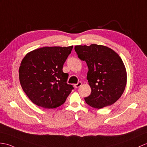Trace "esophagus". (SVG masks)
<instances>
[{
  "label": "esophagus",
  "mask_w": 147,
  "mask_h": 147,
  "mask_svg": "<svg viewBox=\"0 0 147 147\" xmlns=\"http://www.w3.org/2000/svg\"><path fill=\"white\" fill-rule=\"evenodd\" d=\"M82 85V83L81 81H80V82H78V83H77V84H75L74 86V87L76 88H79V87H80Z\"/></svg>",
  "instance_id": "1"
}]
</instances>
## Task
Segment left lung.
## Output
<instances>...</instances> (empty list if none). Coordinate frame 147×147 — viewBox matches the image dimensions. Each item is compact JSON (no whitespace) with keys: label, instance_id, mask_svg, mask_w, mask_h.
Instances as JSON below:
<instances>
[{"label":"left lung","instance_id":"1","mask_svg":"<svg viewBox=\"0 0 147 147\" xmlns=\"http://www.w3.org/2000/svg\"><path fill=\"white\" fill-rule=\"evenodd\" d=\"M78 57L88 67L90 96L84 98L90 107L100 109L115 103L123 93L127 71L121 57L110 47L93 44L74 47Z\"/></svg>","mask_w":147,"mask_h":147}]
</instances>
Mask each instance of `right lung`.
Masks as SVG:
<instances>
[{"label":"right lung","mask_w":147,"mask_h":147,"mask_svg":"<svg viewBox=\"0 0 147 147\" xmlns=\"http://www.w3.org/2000/svg\"><path fill=\"white\" fill-rule=\"evenodd\" d=\"M73 46L43 47L27 53L19 69L20 83L32 103L44 108L62 105L74 89L63 64Z\"/></svg>","instance_id":"1"}]
</instances>
